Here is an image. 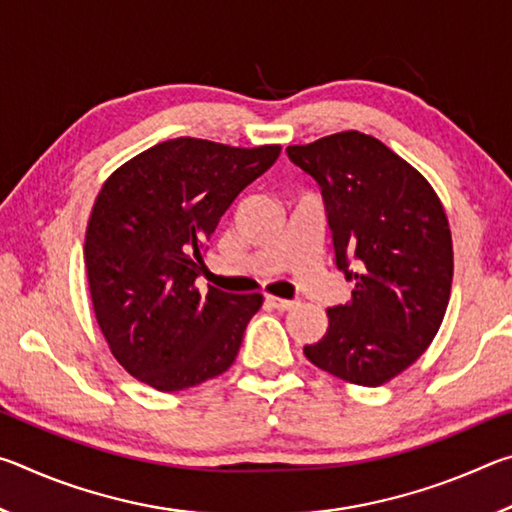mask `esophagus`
Wrapping results in <instances>:
<instances>
[{
    "label": "esophagus",
    "mask_w": 512,
    "mask_h": 512,
    "mask_svg": "<svg viewBox=\"0 0 512 512\" xmlns=\"http://www.w3.org/2000/svg\"><path fill=\"white\" fill-rule=\"evenodd\" d=\"M266 302L271 307L280 309V311H287V309H291L293 305H296V302H293V300H284V298H275V296H266Z\"/></svg>",
    "instance_id": "34e87169"
}]
</instances>
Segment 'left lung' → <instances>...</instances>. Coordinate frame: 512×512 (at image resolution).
Wrapping results in <instances>:
<instances>
[{
    "label": "left lung",
    "instance_id": "left-lung-1",
    "mask_svg": "<svg viewBox=\"0 0 512 512\" xmlns=\"http://www.w3.org/2000/svg\"><path fill=\"white\" fill-rule=\"evenodd\" d=\"M287 153L320 185L336 266L352 282L305 357L350 384H386L429 348L445 318L454 275L445 207L418 169L372 135L343 131Z\"/></svg>",
    "mask_w": 512,
    "mask_h": 512
}]
</instances>
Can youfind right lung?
<instances>
[{
    "label": "right lung",
    "instance_id": "right-lung-1",
    "mask_svg": "<svg viewBox=\"0 0 512 512\" xmlns=\"http://www.w3.org/2000/svg\"><path fill=\"white\" fill-rule=\"evenodd\" d=\"M282 146L239 149L196 137L151 146L103 183L85 230L97 323L128 375L173 393L219 377L237 359L262 293L196 289L223 212Z\"/></svg>",
    "mask_w": 512,
    "mask_h": 512
}]
</instances>
